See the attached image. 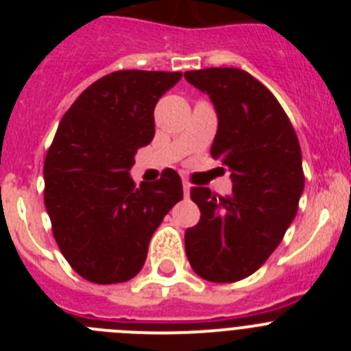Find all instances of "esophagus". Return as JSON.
<instances>
[{
	"mask_svg": "<svg viewBox=\"0 0 351 351\" xmlns=\"http://www.w3.org/2000/svg\"><path fill=\"white\" fill-rule=\"evenodd\" d=\"M190 188L191 186L188 184V182H182V191H184V197H188V195H190Z\"/></svg>",
	"mask_w": 351,
	"mask_h": 351,
	"instance_id": "34e87169",
	"label": "esophagus"
}]
</instances>
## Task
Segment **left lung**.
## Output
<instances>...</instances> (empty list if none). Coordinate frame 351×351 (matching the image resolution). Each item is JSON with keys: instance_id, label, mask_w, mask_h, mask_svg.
<instances>
[{"instance_id": "obj_1", "label": "left lung", "mask_w": 351, "mask_h": 351, "mask_svg": "<svg viewBox=\"0 0 351 351\" xmlns=\"http://www.w3.org/2000/svg\"><path fill=\"white\" fill-rule=\"evenodd\" d=\"M218 114L210 156L232 170L228 197L191 188L200 221L184 234L186 256L200 278L234 283L262 267L295 218L304 190L302 154L280 101L239 68L186 71Z\"/></svg>"}]
</instances>
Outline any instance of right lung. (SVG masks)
I'll use <instances>...</instances> for the list:
<instances>
[{"label":"right lung","mask_w":351,"mask_h":351,"mask_svg":"<svg viewBox=\"0 0 351 351\" xmlns=\"http://www.w3.org/2000/svg\"><path fill=\"white\" fill-rule=\"evenodd\" d=\"M181 71L119 70L93 82L61 119L43 163L52 234L71 269L98 285L141 272L149 241L182 198L179 173L135 184L130 169L154 137V107Z\"/></svg>","instance_id":"right-lung-1"}]
</instances>
